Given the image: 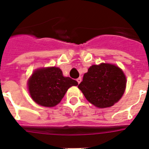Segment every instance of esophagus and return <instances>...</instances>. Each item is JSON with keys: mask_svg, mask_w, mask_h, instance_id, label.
<instances>
[{"mask_svg": "<svg viewBox=\"0 0 149 149\" xmlns=\"http://www.w3.org/2000/svg\"><path fill=\"white\" fill-rule=\"evenodd\" d=\"M81 80H82V79H81V77H78V78L77 79V83H78V84H80V83L81 82Z\"/></svg>", "mask_w": 149, "mask_h": 149, "instance_id": "obj_1", "label": "esophagus"}]
</instances>
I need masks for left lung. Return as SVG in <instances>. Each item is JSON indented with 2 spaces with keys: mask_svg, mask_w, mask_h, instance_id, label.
Returning <instances> with one entry per match:
<instances>
[{
  "mask_svg": "<svg viewBox=\"0 0 149 149\" xmlns=\"http://www.w3.org/2000/svg\"><path fill=\"white\" fill-rule=\"evenodd\" d=\"M89 102L99 108L110 107L120 100L126 88V77L119 67L110 63L93 65L78 85Z\"/></svg>",
  "mask_w": 149,
  "mask_h": 149,
  "instance_id": "obj_1",
  "label": "left lung"
}]
</instances>
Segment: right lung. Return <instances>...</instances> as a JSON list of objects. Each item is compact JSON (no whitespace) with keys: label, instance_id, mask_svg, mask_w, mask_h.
Instances as JSON below:
<instances>
[{"label":"right lung","instance_id":"1","mask_svg":"<svg viewBox=\"0 0 149 149\" xmlns=\"http://www.w3.org/2000/svg\"><path fill=\"white\" fill-rule=\"evenodd\" d=\"M78 83L64 77L58 67L38 68L28 80V90L32 99L43 107H52L61 101L68 88Z\"/></svg>","mask_w":149,"mask_h":149}]
</instances>
